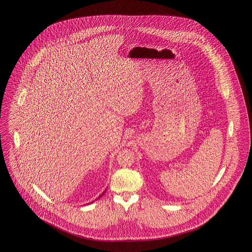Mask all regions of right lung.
Wrapping results in <instances>:
<instances>
[{"mask_svg": "<svg viewBox=\"0 0 252 252\" xmlns=\"http://www.w3.org/2000/svg\"><path fill=\"white\" fill-rule=\"evenodd\" d=\"M104 192H106V190H105V192H102V193H101V194H100V195H99V197H102V195H103V194H104ZM99 197H98V198H99Z\"/></svg>", "mask_w": 252, "mask_h": 252, "instance_id": "right-lung-1", "label": "right lung"}]
</instances>
